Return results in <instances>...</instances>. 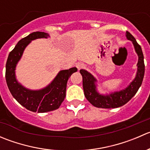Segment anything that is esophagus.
I'll return each mask as SVG.
<instances>
[{
    "mask_svg": "<svg viewBox=\"0 0 150 150\" xmlns=\"http://www.w3.org/2000/svg\"><path fill=\"white\" fill-rule=\"evenodd\" d=\"M76 67L78 68V69H83V68L86 67V64L83 62H78L76 64Z\"/></svg>",
    "mask_w": 150,
    "mask_h": 150,
    "instance_id": "1",
    "label": "esophagus"
}]
</instances>
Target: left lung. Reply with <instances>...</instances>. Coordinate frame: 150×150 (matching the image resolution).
<instances>
[{
    "label": "left lung",
    "instance_id": "obj_1",
    "mask_svg": "<svg viewBox=\"0 0 150 150\" xmlns=\"http://www.w3.org/2000/svg\"><path fill=\"white\" fill-rule=\"evenodd\" d=\"M126 37L128 40H131L134 45L136 51L139 56L138 71L137 76L130 86L125 90L118 92H115L109 96H102L98 93L96 90L94 82L96 79L89 72L84 69H81V75L83 77V87L84 95L87 100L92 105L98 108H116L124 105L132 99L133 96L137 93L139 88L143 81L144 75L145 65L144 62V55L140 45L136 40L135 38L129 33L126 32Z\"/></svg>",
    "mask_w": 150,
    "mask_h": 150
}]
</instances>
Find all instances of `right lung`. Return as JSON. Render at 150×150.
I'll list each match as a JSON object with an SVG mask.
<instances>
[{
    "label": "right lung",
    "instance_id": "1",
    "mask_svg": "<svg viewBox=\"0 0 150 150\" xmlns=\"http://www.w3.org/2000/svg\"><path fill=\"white\" fill-rule=\"evenodd\" d=\"M48 36L43 32H34L22 38L9 53L6 64V81L11 93L21 105L32 112H46L58 109L66 96L68 79L78 70L76 67H72L60 71L48 87L40 91L28 90L18 83L15 78L14 70L25 47L31 40Z\"/></svg>",
    "mask_w": 150,
    "mask_h": 150
}]
</instances>
